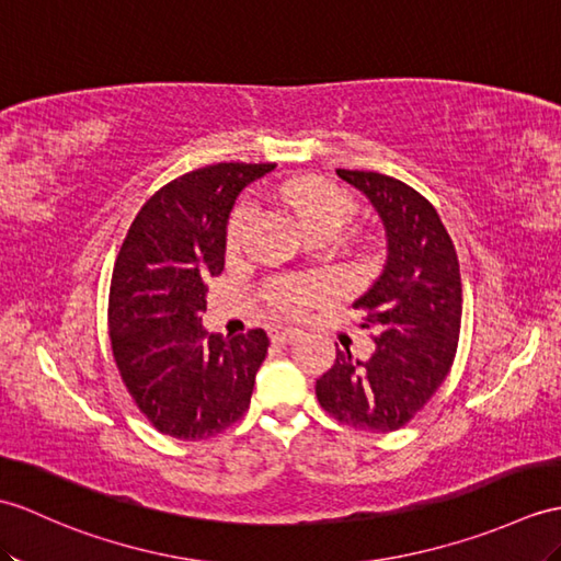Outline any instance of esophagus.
<instances>
[{
    "label": "esophagus",
    "mask_w": 561,
    "mask_h": 561,
    "mask_svg": "<svg viewBox=\"0 0 561 561\" xmlns=\"http://www.w3.org/2000/svg\"><path fill=\"white\" fill-rule=\"evenodd\" d=\"M298 328H291V324H272L270 328V340L275 344H289L291 340L298 336Z\"/></svg>",
    "instance_id": "1"
}]
</instances>
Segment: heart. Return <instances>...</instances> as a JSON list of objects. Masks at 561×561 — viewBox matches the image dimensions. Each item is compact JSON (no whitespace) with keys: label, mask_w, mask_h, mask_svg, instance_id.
<instances>
[{"label":"heart","mask_w":561,"mask_h":561,"mask_svg":"<svg viewBox=\"0 0 561 561\" xmlns=\"http://www.w3.org/2000/svg\"><path fill=\"white\" fill-rule=\"evenodd\" d=\"M277 201L286 207V210H291L296 215V219L301 221V227L306 231L330 229L336 233L346 225L351 210H354L351 198L340 186H334L330 181L316 179V176H301V179L289 181V184H284L277 191ZM245 217H249V207L245 205L233 210L229 221V243L239 241ZM318 294H320V286L312 282L279 279L270 289V304L277 308H294V306L312 301Z\"/></svg>","instance_id":"b5f03b06"}]
</instances>
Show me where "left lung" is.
<instances>
[{"mask_svg": "<svg viewBox=\"0 0 561 561\" xmlns=\"http://www.w3.org/2000/svg\"><path fill=\"white\" fill-rule=\"evenodd\" d=\"M336 176L366 195L385 227V265L354 308L366 310L375 351L336 348L316 382L320 407L351 427L392 433L430 401L451 368L461 328L459 260L437 210L419 191L377 172Z\"/></svg>", "mask_w": 561, "mask_h": 561, "instance_id": "1", "label": "left lung"}]
</instances>
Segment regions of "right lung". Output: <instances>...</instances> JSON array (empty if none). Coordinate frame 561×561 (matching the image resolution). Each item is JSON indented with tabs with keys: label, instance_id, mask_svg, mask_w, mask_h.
<instances>
[{
	"label": "right lung",
	"instance_id": "obj_1",
	"mask_svg": "<svg viewBox=\"0 0 561 561\" xmlns=\"http://www.w3.org/2000/svg\"><path fill=\"white\" fill-rule=\"evenodd\" d=\"M275 164L219 162L174 179L140 207L116 257L110 340L136 407L160 433L207 439L237 423L267 356L265 330L207 334V279L225 270L239 193Z\"/></svg>",
	"mask_w": 561,
	"mask_h": 561
}]
</instances>
